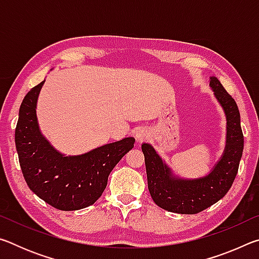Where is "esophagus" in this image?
I'll use <instances>...</instances> for the list:
<instances>
[{
  "label": "esophagus",
  "mask_w": 259,
  "mask_h": 259,
  "mask_svg": "<svg viewBox=\"0 0 259 259\" xmlns=\"http://www.w3.org/2000/svg\"><path fill=\"white\" fill-rule=\"evenodd\" d=\"M135 136H136V138H137L138 142H142V140H144L147 137V130L145 128H142V126H139V128L136 129Z\"/></svg>",
  "instance_id": "34e87169"
}]
</instances>
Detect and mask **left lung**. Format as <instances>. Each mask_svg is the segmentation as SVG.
I'll list each match as a JSON object with an SVG mask.
<instances>
[{
  "instance_id": "1",
  "label": "left lung",
  "mask_w": 259,
  "mask_h": 259,
  "mask_svg": "<svg viewBox=\"0 0 259 259\" xmlns=\"http://www.w3.org/2000/svg\"><path fill=\"white\" fill-rule=\"evenodd\" d=\"M210 87L225 111L227 137L224 154L208 176L194 181L175 178L154 148L150 144L142 145L148 191L153 201L170 212L194 214L211 207L224 198L238 174L243 151V134L238 105L217 77H210Z\"/></svg>"
}]
</instances>
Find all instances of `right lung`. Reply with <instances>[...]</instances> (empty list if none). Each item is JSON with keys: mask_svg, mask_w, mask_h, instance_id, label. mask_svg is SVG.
I'll list each match as a JSON object with an SVG mask.
<instances>
[{"mask_svg": "<svg viewBox=\"0 0 259 259\" xmlns=\"http://www.w3.org/2000/svg\"><path fill=\"white\" fill-rule=\"evenodd\" d=\"M45 81L25 96L19 108L15 142L28 187L52 207L73 211L94 204L107 185L114 166L134 147L128 137L76 156L57 152L40 133L36 102Z\"/></svg>", "mask_w": 259, "mask_h": 259, "instance_id": "obj_1", "label": "right lung"}]
</instances>
